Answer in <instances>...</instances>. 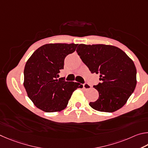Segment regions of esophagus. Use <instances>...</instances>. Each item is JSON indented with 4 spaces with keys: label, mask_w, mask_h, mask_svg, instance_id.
<instances>
[{
    "label": "esophagus",
    "mask_w": 148,
    "mask_h": 148,
    "mask_svg": "<svg viewBox=\"0 0 148 148\" xmlns=\"http://www.w3.org/2000/svg\"><path fill=\"white\" fill-rule=\"evenodd\" d=\"M82 85H83V88L85 90H90V89H91V88H92V86L88 83H84Z\"/></svg>",
    "instance_id": "esophagus-1"
}]
</instances>
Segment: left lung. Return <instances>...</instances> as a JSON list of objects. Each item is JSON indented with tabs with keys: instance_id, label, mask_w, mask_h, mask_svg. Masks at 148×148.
Wrapping results in <instances>:
<instances>
[{
	"instance_id": "1",
	"label": "left lung",
	"mask_w": 148,
	"mask_h": 148,
	"mask_svg": "<svg viewBox=\"0 0 148 148\" xmlns=\"http://www.w3.org/2000/svg\"><path fill=\"white\" fill-rule=\"evenodd\" d=\"M77 53L92 73L100 75L101 82L94 88L99 98L89 105L94 109L113 112L125 104L136 85V69L133 61L116 47L80 44Z\"/></svg>"
}]
</instances>
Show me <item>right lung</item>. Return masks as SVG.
Returning a JSON list of instances; mask_svg holds the SVG:
<instances>
[{"label": "right lung", "instance_id": "obj_1", "mask_svg": "<svg viewBox=\"0 0 148 148\" xmlns=\"http://www.w3.org/2000/svg\"><path fill=\"white\" fill-rule=\"evenodd\" d=\"M78 44L51 43L38 48L26 63L24 86L36 107L46 112L64 110L75 90L82 88L79 82L58 77L65 58L75 51Z\"/></svg>", "mask_w": 148, "mask_h": 148}]
</instances>
